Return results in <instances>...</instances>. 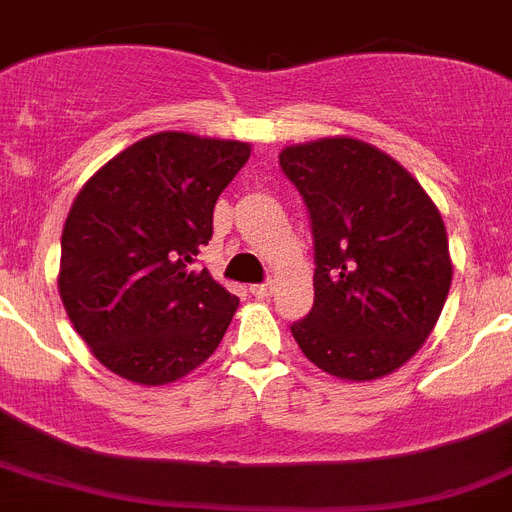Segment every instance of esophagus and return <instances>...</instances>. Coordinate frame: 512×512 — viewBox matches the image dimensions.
<instances>
[{"mask_svg": "<svg viewBox=\"0 0 512 512\" xmlns=\"http://www.w3.org/2000/svg\"><path fill=\"white\" fill-rule=\"evenodd\" d=\"M275 291V283L268 281V283H257V286H252V293H255L257 299H268V296H273Z\"/></svg>", "mask_w": 512, "mask_h": 512, "instance_id": "1", "label": "esophagus"}]
</instances>
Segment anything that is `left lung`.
I'll return each instance as SVG.
<instances>
[{"label": "left lung", "mask_w": 512, "mask_h": 512, "mask_svg": "<svg viewBox=\"0 0 512 512\" xmlns=\"http://www.w3.org/2000/svg\"><path fill=\"white\" fill-rule=\"evenodd\" d=\"M281 170L309 211L314 306L291 335L317 368L373 381L428 340L451 288L441 213L397 159L337 136L286 146Z\"/></svg>", "instance_id": "8db88e82"}]
</instances>
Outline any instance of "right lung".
I'll use <instances>...</instances> for the list:
<instances>
[{
	"label": "right lung",
	"instance_id": "1",
	"mask_svg": "<svg viewBox=\"0 0 512 512\" xmlns=\"http://www.w3.org/2000/svg\"><path fill=\"white\" fill-rule=\"evenodd\" d=\"M244 141L164 131L87 180L61 234L59 293L74 330L121 379L162 386L219 348L239 299L195 268Z\"/></svg>",
	"mask_w": 512,
	"mask_h": 512
}]
</instances>
